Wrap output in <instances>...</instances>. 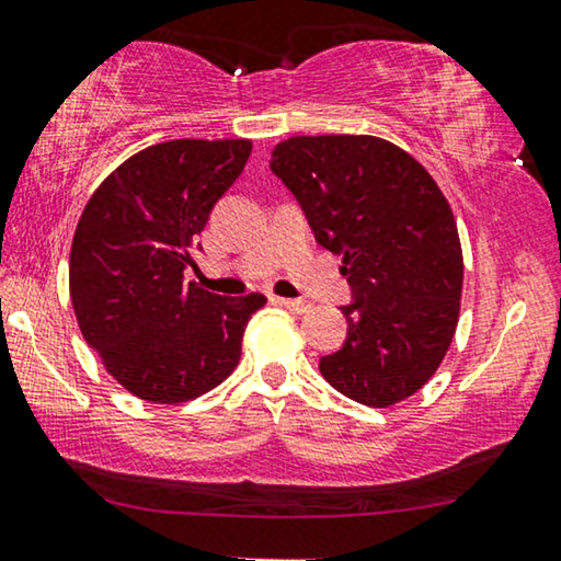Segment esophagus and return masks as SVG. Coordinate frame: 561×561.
Wrapping results in <instances>:
<instances>
[{
    "label": "esophagus",
    "instance_id": "1",
    "mask_svg": "<svg viewBox=\"0 0 561 561\" xmlns=\"http://www.w3.org/2000/svg\"><path fill=\"white\" fill-rule=\"evenodd\" d=\"M274 305L279 307H287L289 312H297V314H305L309 309V302H305V299H284V297H272Z\"/></svg>",
    "mask_w": 561,
    "mask_h": 561
}]
</instances>
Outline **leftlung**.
Listing matches in <instances>:
<instances>
[{
	"instance_id": "left-lung-1",
	"label": "left lung",
	"mask_w": 561,
	"mask_h": 561,
	"mask_svg": "<svg viewBox=\"0 0 561 561\" xmlns=\"http://www.w3.org/2000/svg\"><path fill=\"white\" fill-rule=\"evenodd\" d=\"M270 165L353 287L347 340L320 360L324 380L370 408L411 398L438 370L461 312V239L438 183L375 136H295Z\"/></svg>"
}]
</instances>
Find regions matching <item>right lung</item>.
<instances>
[{
  "instance_id": "obj_1",
  "label": "right lung",
  "mask_w": 561,
  "mask_h": 561,
  "mask_svg": "<svg viewBox=\"0 0 561 561\" xmlns=\"http://www.w3.org/2000/svg\"><path fill=\"white\" fill-rule=\"evenodd\" d=\"M252 156V140H169L130 156L82 208L70 249L80 332L121 386L175 405L224 382L264 295L221 297L183 282L208 214Z\"/></svg>"
}]
</instances>
